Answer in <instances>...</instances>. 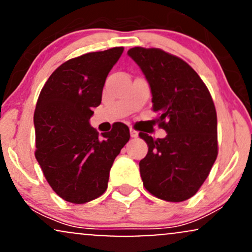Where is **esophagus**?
I'll use <instances>...</instances> for the list:
<instances>
[{
	"label": "esophagus",
	"mask_w": 252,
	"mask_h": 252,
	"mask_svg": "<svg viewBox=\"0 0 252 252\" xmlns=\"http://www.w3.org/2000/svg\"><path fill=\"white\" fill-rule=\"evenodd\" d=\"M130 136H131L132 138H136L138 136V131L135 129H130Z\"/></svg>",
	"instance_id": "34e87169"
}]
</instances>
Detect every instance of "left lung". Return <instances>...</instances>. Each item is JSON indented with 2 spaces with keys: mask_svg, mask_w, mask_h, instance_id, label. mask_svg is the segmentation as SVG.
Returning a JSON list of instances; mask_svg holds the SVG:
<instances>
[{
  "mask_svg": "<svg viewBox=\"0 0 252 252\" xmlns=\"http://www.w3.org/2000/svg\"><path fill=\"white\" fill-rule=\"evenodd\" d=\"M128 54L148 80L156 122L167 132L156 140L140 132L148 144V154L140 161L143 186L162 200L185 201L198 192L218 155L215 103L181 58L160 48L134 47Z\"/></svg>",
  "mask_w": 252,
  "mask_h": 252,
  "instance_id": "8db88e82",
  "label": "left lung"
}]
</instances>
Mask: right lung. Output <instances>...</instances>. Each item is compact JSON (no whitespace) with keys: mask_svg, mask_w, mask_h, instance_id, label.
<instances>
[{"mask_svg":"<svg viewBox=\"0 0 252 252\" xmlns=\"http://www.w3.org/2000/svg\"><path fill=\"white\" fill-rule=\"evenodd\" d=\"M123 51L114 47L67 60L51 74L37 98L35 158L52 189L72 204H85L105 192L112 163L130 138L124 123L100 136L89 123Z\"/></svg>","mask_w":252,"mask_h":252,"instance_id":"right-lung-1","label":"right lung"}]
</instances>
